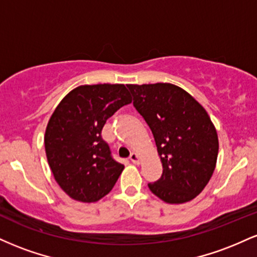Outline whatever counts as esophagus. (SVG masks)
<instances>
[{
	"label": "esophagus",
	"mask_w": 257,
	"mask_h": 257,
	"mask_svg": "<svg viewBox=\"0 0 257 257\" xmlns=\"http://www.w3.org/2000/svg\"><path fill=\"white\" fill-rule=\"evenodd\" d=\"M129 159H131V161H132L134 164H139V163H140V157H139L138 153H135V152H132V153H131V156H129Z\"/></svg>",
	"instance_id": "34e87169"
}]
</instances>
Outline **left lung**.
<instances>
[{
    "label": "left lung",
    "mask_w": 257,
    "mask_h": 257,
    "mask_svg": "<svg viewBox=\"0 0 257 257\" xmlns=\"http://www.w3.org/2000/svg\"><path fill=\"white\" fill-rule=\"evenodd\" d=\"M133 105L151 129L161 157L153 194L169 204L196 198L213 175L219 153L216 129L202 105L170 83L128 84Z\"/></svg>",
    "instance_id": "8db88e82"
}]
</instances>
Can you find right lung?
Listing matches in <instances>:
<instances>
[{"instance_id": "add662e5", "label": "right lung", "mask_w": 257, "mask_h": 257, "mask_svg": "<svg viewBox=\"0 0 257 257\" xmlns=\"http://www.w3.org/2000/svg\"><path fill=\"white\" fill-rule=\"evenodd\" d=\"M131 102L124 84H87L70 91L53 112L44 135L47 159L55 181L72 199L96 202L113 188L124 166L112 157L101 131Z\"/></svg>"}]
</instances>
